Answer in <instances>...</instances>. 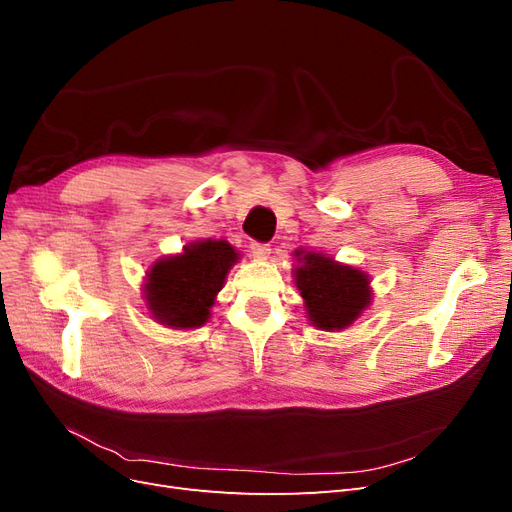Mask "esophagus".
Masks as SVG:
<instances>
[{"instance_id":"34e87169","label":"esophagus","mask_w":512,"mask_h":512,"mask_svg":"<svg viewBox=\"0 0 512 512\" xmlns=\"http://www.w3.org/2000/svg\"><path fill=\"white\" fill-rule=\"evenodd\" d=\"M250 252H252V256H254L256 260H267L269 254H271V245H269V243H258V241H254V243L250 245Z\"/></svg>"}]
</instances>
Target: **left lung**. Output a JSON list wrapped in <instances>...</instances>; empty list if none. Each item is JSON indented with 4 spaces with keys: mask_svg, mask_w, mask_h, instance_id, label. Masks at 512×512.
I'll return each instance as SVG.
<instances>
[{
    "mask_svg": "<svg viewBox=\"0 0 512 512\" xmlns=\"http://www.w3.org/2000/svg\"><path fill=\"white\" fill-rule=\"evenodd\" d=\"M299 265L292 269L307 320L320 331H344L374 301L371 277L322 252L294 250Z\"/></svg>",
    "mask_w": 512,
    "mask_h": 512,
    "instance_id": "1",
    "label": "left lung"
}]
</instances>
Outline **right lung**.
Masks as SVG:
<instances>
[{"label":"right lung","instance_id":"1","mask_svg":"<svg viewBox=\"0 0 512 512\" xmlns=\"http://www.w3.org/2000/svg\"><path fill=\"white\" fill-rule=\"evenodd\" d=\"M239 258L241 254L224 239H200L179 254L158 258L143 284L147 312L168 329L203 327Z\"/></svg>","mask_w":512,"mask_h":512}]
</instances>
